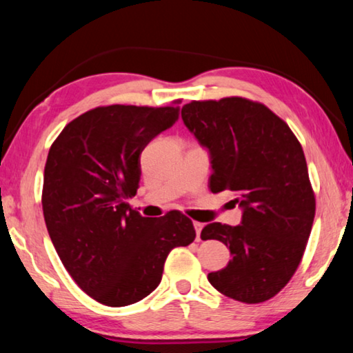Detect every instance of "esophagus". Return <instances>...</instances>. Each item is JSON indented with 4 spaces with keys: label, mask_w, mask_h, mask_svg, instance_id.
<instances>
[{
    "label": "esophagus",
    "mask_w": 353,
    "mask_h": 353,
    "mask_svg": "<svg viewBox=\"0 0 353 353\" xmlns=\"http://www.w3.org/2000/svg\"><path fill=\"white\" fill-rule=\"evenodd\" d=\"M193 225H194V230H196V238H198V240H199V238H201V230L204 229V224L199 223V221H194Z\"/></svg>",
    "instance_id": "obj_1"
}]
</instances>
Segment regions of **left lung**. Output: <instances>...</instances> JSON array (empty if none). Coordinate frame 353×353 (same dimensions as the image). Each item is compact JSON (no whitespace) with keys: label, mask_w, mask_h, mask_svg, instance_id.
<instances>
[{"label":"left lung","mask_w":353,"mask_h":353,"mask_svg":"<svg viewBox=\"0 0 353 353\" xmlns=\"http://www.w3.org/2000/svg\"><path fill=\"white\" fill-rule=\"evenodd\" d=\"M182 119L210 152L212 193L229 191L243 208L240 225L210 223L201 232L232 254L208 282L244 303L270 301L294 276L314 219L301 143L265 104L240 97L191 101Z\"/></svg>","instance_id":"1"}]
</instances>
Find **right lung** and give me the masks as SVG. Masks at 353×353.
<instances>
[{"mask_svg": "<svg viewBox=\"0 0 353 353\" xmlns=\"http://www.w3.org/2000/svg\"><path fill=\"white\" fill-rule=\"evenodd\" d=\"M177 118L172 105L97 107L68 123L48 152V234L77 286L107 307L151 294L168 254L196 238L182 212L145 218L126 202L139 188L143 149Z\"/></svg>", "mask_w": 353, "mask_h": 353, "instance_id": "add662e5", "label": "right lung"}]
</instances>
